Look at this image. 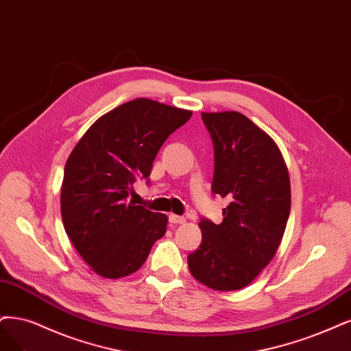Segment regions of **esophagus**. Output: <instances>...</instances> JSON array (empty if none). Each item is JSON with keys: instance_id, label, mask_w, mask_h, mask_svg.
<instances>
[{"instance_id": "34e87169", "label": "esophagus", "mask_w": 351, "mask_h": 351, "mask_svg": "<svg viewBox=\"0 0 351 351\" xmlns=\"http://www.w3.org/2000/svg\"><path fill=\"white\" fill-rule=\"evenodd\" d=\"M169 221L173 223V224H184V223H186V218L176 215V214H171V215H169Z\"/></svg>"}]
</instances>
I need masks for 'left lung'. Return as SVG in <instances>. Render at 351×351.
I'll list each match as a JSON object with an SVG mask.
<instances>
[{"mask_svg": "<svg viewBox=\"0 0 351 351\" xmlns=\"http://www.w3.org/2000/svg\"><path fill=\"white\" fill-rule=\"evenodd\" d=\"M214 143L213 192L228 198L223 223L201 219L191 275L214 291H239L275 257L291 213V179L276 141L237 111L202 112Z\"/></svg>", "mask_w": 351, "mask_h": 351, "instance_id": "left-lung-1", "label": "left lung"}]
</instances>
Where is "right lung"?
Segmentation results:
<instances>
[{
	"mask_svg": "<svg viewBox=\"0 0 351 351\" xmlns=\"http://www.w3.org/2000/svg\"><path fill=\"white\" fill-rule=\"evenodd\" d=\"M192 111L136 98L104 114L76 143L64 165L60 211L64 231L84 262L106 279L137 271L167 215L136 205L128 195L149 178L165 140Z\"/></svg>",
	"mask_w": 351,
	"mask_h": 351,
	"instance_id": "add662e5",
	"label": "right lung"
}]
</instances>
